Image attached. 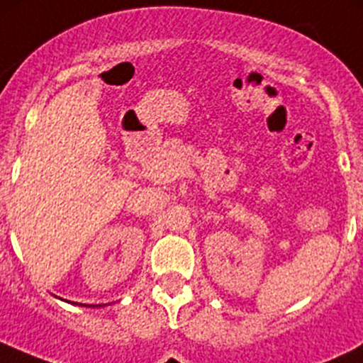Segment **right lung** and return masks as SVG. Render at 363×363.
<instances>
[{"label":"right lung","mask_w":363,"mask_h":363,"mask_svg":"<svg viewBox=\"0 0 363 363\" xmlns=\"http://www.w3.org/2000/svg\"><path fill=\"white\" fill-rule=\"evenodd\" d=\"M79 306H86V303H79ZM86 307H100V303H98V306H93V303H91V306H89V303H87Z\"/></svg>","instance_id":"add662e5"}]
</instances>
